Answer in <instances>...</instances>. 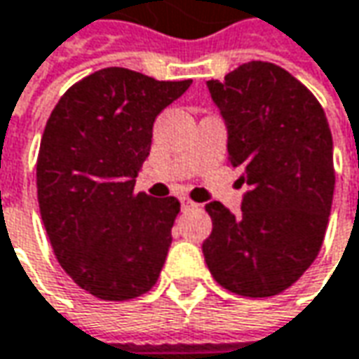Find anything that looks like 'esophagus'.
<instances>
[{"instance_id": "obj_1", "label": "esophagus", "mask_w": 359, "mask_h": 359, "mask_svg": "<svg viewBox=\"0 0 359 359\" xmlns=\"http://www.w3.org/2000/svg\"><path fill=\"white\" fill-rule=\"evenodd\" d=\"M195 207H198V205H196V203H193L191 198H187V196H182V198H180V209L182 210L195 209Z\"/></svg>"}]
</instances>
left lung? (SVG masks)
<instances>
[{
	"label": "left lung",
	"instance_id": "1",
	"mask_svg": "<svg viewBox=\"0 0 359 359\" xmlns=\"http://www.w3.org/2000/svg\"><path fill=\"white\" fill-rule=\"evenodd\" d=\"M207 88L226 124L229 164L249 191L241 212L205 209L203 255L219 285L243 297L291 287L316 261L334 201V142L318 98L287 70L247 62Z\"/></svg>",
	"mask_w": 359,
	"mask_h": 359
}]
</instances>
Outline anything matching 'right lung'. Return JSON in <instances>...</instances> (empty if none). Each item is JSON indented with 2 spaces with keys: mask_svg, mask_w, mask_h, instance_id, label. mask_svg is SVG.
Returning <instances> with one entry per match:
<instances>
[{
  "mask_svg": "<svg viewBox=\"0 0 359 359\" xmlns=\"http://www.w3.org/2000/svg\"><path fill=\"white\" fill-rule=\"evenodd\" d=\"M191 84L104 68L48 118L36 166L41 221L64 271L94 297L134 299L161 275L180 203L134 193V182L154 120Z\"/></svg>",
  "mask_w": 359,
  "mask_h": 359,
  "instance_id": "1",
  "label": "right lung"
}]
</instances>
